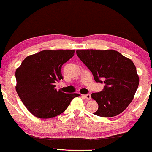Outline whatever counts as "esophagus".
<instances>
[{"mask_svg": "<svg viewBox=\"0 0 152 152\" xmlns=\"http://www.w3.org/2000/svg\"><path fill=\"white\" fill-rule=\"evenodd\" d=\"M84 97L86 98V100L91 99V94H85Z\"/></svg>", "mask_w": 152, "mask_h": 152, "instance_id": "34e87169", "label": "esophagus"}]
</instances>
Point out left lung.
<instances>
[{
	"mask_svg": "<svg viewBox=\"0 0 152 152\" xmlns=\"http://www.w3.org/2000/svg\"><path fill=\"white\" fill-rule=\"evenodd\" d=\"M76 53L92 72L94 81L105 83L102 91L91 94L99 105L93 114L113 117L124 112L139 83L133 61L114 50H77Z\"/></svg>",
	"mask_w": 152,
	"mask_h": 152,
	"instance_id": "8db88e82",
	"label": "left lung"
}]
</instances>
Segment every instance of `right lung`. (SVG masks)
<instances>
[{
  "label": "right lung",
  "instance_id": "obj_1",
  "mask_svg": "<svg viewBox=\"0 0 152 152\" xmlns=\"http://www.w3.org/2000/svg\"><path fill=\"white\" fill-rule=\"evenodd\" d=\"M74 50H42L23 61L16 71V92L33 115L49 118L64 112L77 93L58 91L56 83L63 80L61 66L74 56Z\"/></svg>",
  "mask_w": 152,
  "mask_h": 152
}]
</instances>
